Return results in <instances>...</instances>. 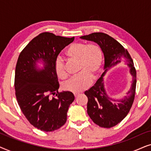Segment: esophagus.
I'll list each match as a JSON object with an SVG mask.
<instances>
[{
	"label": "esophagus",
	"instance_id": "1",
	"mask_svg": "<svg viewBox=\"0 0 151 151\" xmlns=\"http://www.w3.org/2000/svg\"><path fill=\"white\" fill-rule=\"evenodd\" d=\"M78 96H79V93H74V96H75V98H77Z\"/></svg>",
	"mask_w": 151,
	"mask_h": 151
}]
</instances>
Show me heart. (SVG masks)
<instances>
[{"mask_svg":"<svg viewBox=\"0 0 151 151\" xmlns=\"http://www.w3.org/2000/svg\"><path fill=\"white\" fill-rule=\"evenodd\" d=\"M66 55L70 58L79 61L80 73L65 82L63 85V88L74 93L83 91L91 84L92 78L96 77L102 69V49L96 43L86 45L84 42H75L68 47ZM54 67L58 77L60 79L67 78V73L62 60H56Z\"/></svg>","mask_w":151,"mask_h":151,"instance_id":"1","label":"heart"}]
</instances>
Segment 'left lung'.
I'll list each match as a JSON object with an SVG mask.
<instances>
[{
	"instance_id": "8db88e82",
	"label": "left lung",
	"mask_w": 151,
	"mask_h": 151,
	"mask_svg": "<svg viewBox=\"0 0 151 151\" xmlns=\"http://www.w3.org/2000/svg\"><path fill=\"white\" fill-rule=\"evenodd\" d=\"M80 38L96 42L104 53L105 71L84 94L88 98L87 113L90 118L99 127L109 129L120 122L127 116L133 105L137 82L133 59L120 43L104 33H92L81 36ZM123 61L127 62L130 68L133 82L127 96L122 100L116 101L109 98L106 94L103 76L109 68Z\"/></svg>"
}]
</instances>
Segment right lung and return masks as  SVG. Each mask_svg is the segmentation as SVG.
I'll use <instances>...</instances> for the list:
<instances>
[{
    "label": "right lung",
    "mask_w": 151,
    "mask_h": 151,
    "mask_svg": "<svg viewBox=\"0 0 151 151\" xmlns=\"http://www.w3.org/2000/svg\"><path fill=\"white\" fill-rule=\"evenodd\" d=\"M73 40L74 37L42 33L18 56L14 80L18 104L31 124L40 131H55L67 122L68 109L75 98L70 91L58 92L54 67L60 51ZM39 61L43 64L42 69L37 67ZM51 94L55 96L51 98Z\"/></svg>",
    "instance_id": "obj_1"
}]
</instances>
